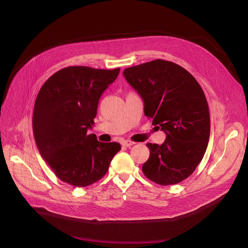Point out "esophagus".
<instances>
[{"instance_id":"1","label":"esophagus","mask_w":248,"mask_h":248,"mask_svg":"<svg viewBox=\"0 0 248 248\" xmlns=\"http://www.w3.org/2000/svg\"><path fill=\"white\" fill-rule=\"evenodd\" d=\"M122 144H123V146L130 147L131 145H133V144H134V142H133V141H131V140H124V141L122 142Z\"/></svg>"}]
</instances>
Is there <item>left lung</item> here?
I'll return each mask as SVG.
<instances>
[{"instance_id":"left-lung-1","label":"left lung","mask_w":248,"mask_h":248,"mask_svg":"<svg viewBox=\"0 0 248 248\" xmlns=\"http://www.w3.org/2000/svg\"><path fill=\"white\" fill-rule=\"evenodd\" d=\"M124 76L144 102V115L166 133L150 149L142 172L162 186L187 179L202 161L210 139V112L202 89L180 65L156 59L124 70Z\"/></svg>"}]
</instances>
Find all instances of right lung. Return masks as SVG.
<instances>
[{
    "mask_svg": "<svg viewBox=\"0 0 248 248\" xmlns=\"http://www.w3.org/2000/svg\"><path fill=\"white\" fill-rule=\"evenodd\" d=\"M119 73L120 68L69 66L40 88L32 116L34 140L41 157L61 181L74 187L94 184L121 150L118 142H100L95 134H87L101 95Z\"/></svg>",
    "mask_w": 248,
    "mask_h": 248,
    "instance_id": "1",
    "label": "right lung"
}]
</instances>
